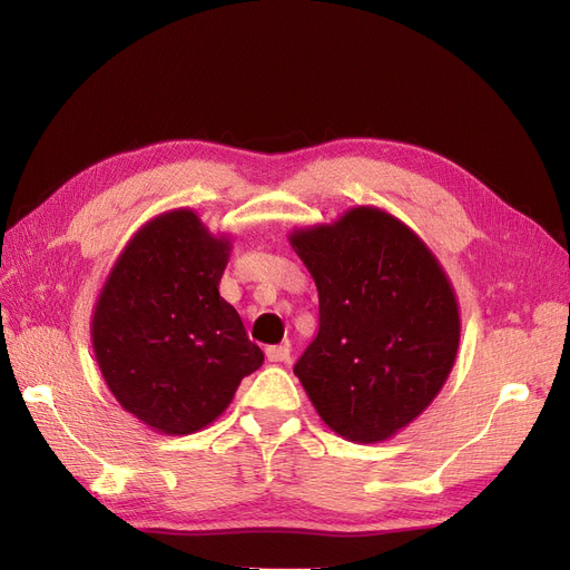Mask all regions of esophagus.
<instances>
[{
    "label": "esophagus",
    "mask_w": 570,
    "mask_h": 570,
    "mask_svg": "<svg viewBox=\"0 0 570 570\" xmlns=\"http://www.w3.org/2000/svg\"><path fill=\"white\" fill-rule=\"evenodd\" d=\"M289 344H271V347L266 350V356H268V361H275V364H278V361H289Z\"/></svg>",
    "instance_id": "obj_1"
}]
</instances>
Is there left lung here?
Returning a JSON list of instances; mask_svg holds the SVG:
<instances>
[{"mask_svg":"<svg viewBox=\"0 0 570 570\" xmlns=\"http://www.w3.org/2000/svg\"><path fill=\"white\" fill-rule=\"evenodd\" d=\"M289 243L318 287V335L295 375L337 435L387 440L435 400L454 366V289L404 223L368 206Z\"/></svg>","mask_w":570,"mask_h":570,"instance_id":"1","label":"left lung"}]
</instances>
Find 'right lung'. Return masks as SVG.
<instances>
[{
	"instance_id": "add662e5",
	"label": "right lung",
	"mask_w": 570,
	"mask_h": 570,
	"mask_svg": "<svg viewBox=\"0 0 570 570\" xmlns=\"http://www.w3.org/2000/svg\"><path fill=\"white\" fill-rule=\"evenodd\" d=\"M228 243L187 209L154 218L101 289L92 344L118 404L166 435L220 416L264 364L243 318L218 295Z\"/></svg>"
}]
</instances>
